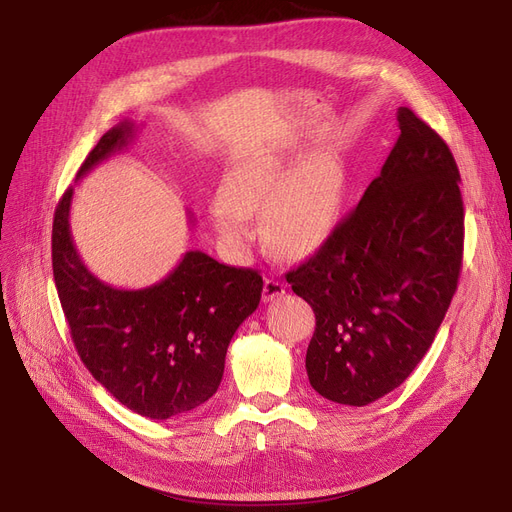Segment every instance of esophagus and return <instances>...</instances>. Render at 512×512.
<instances>
[{
    "mask_svg": "<svg viewBox=\"0 0 512 512\" xmlns=\"http://www.w3.org/2000/svg\"><path fill=\"white\" fill-rule=\"evenodd\" d=\"M284 292H286V284L284 282L274 280V278H265V284H263V303H272V301L280 299Z\"/></svg>",
    "mask_w": 512,
    "mask_h": 512,
    "instance_id": "obj_1",
    "label": "esophagus"
}]
</instances>
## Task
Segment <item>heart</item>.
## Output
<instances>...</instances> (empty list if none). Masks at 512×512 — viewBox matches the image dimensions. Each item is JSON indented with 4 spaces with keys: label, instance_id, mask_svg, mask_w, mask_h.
Instances as JSON below:
<instances>
[{
    "label": "heart",
    "instance_id": "heart-1",
    "mask_svg": "<svg viewBox=\"0 0 512 512\" xmlns=\"http://www.w3.org/2000/svg\"><path fill=\"white\" fill-rule=\"evenodd\" d=\"M342 199L340 172L328 161L313 159L290 170L272 153L240 157L226 174L211 222L234 249H247L255 238L251 215L263 211V234L286 259H305L330 238Z\"/></svg>",
    "mask_w": 512,
    "mask_h": 512
}]
</instances>
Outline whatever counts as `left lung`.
Here are the masks:
<instances>
[{
	"instance_id": "obj_1",
	"label": "left lung",
	"mask_w": 512,
	"mask_h": 512,
	"mask_svg": "<svg viewBox=\"0 0 512 512\" xmlns=\"http://www.w3.org/2000/svg\"><path fill=\"white\" fill-rule=\"evenodd\" d=\"M398 139L309 261L286 274L315 313L307 375L338 405L365 407L405 382L432 346L463 263L461 176L448 145L409 107Z\"/></svg>"
}]
</instances>
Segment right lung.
<instances>
[{
	"mask_svg": "<svg viewBox=\"0 0 512 512\" xmlns=\"http://www.w3.org/2000/svg\"><path fill=\"white\" fill-rule=\"evenodd\" d=\"M134 132L130 120L107 130L76 180L128 147ZM72 195L70 186L53 218L51 261L80 361L118 402L143 417L164 421L201 407L222 382L234 332L261 301V276L186 251L157 284L139 290L105 284L74 247Z\"/></svg>",
	"mask_w": 512,
	"mask_h": 512,
	"instance_id": "obj_1",
	"label": "right lung"
}]
</instances>
